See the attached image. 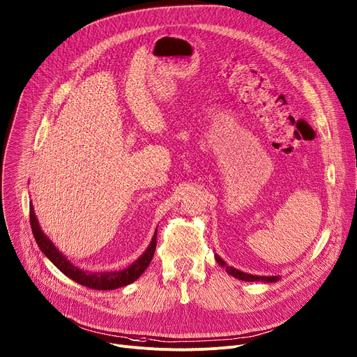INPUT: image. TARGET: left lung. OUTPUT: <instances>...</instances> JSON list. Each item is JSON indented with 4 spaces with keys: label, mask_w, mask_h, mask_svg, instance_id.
Listing matches in <instances>:
<instances>
[{
    "label": "left lung",
    "mask_w": 357,
    "mask_h": 357,
    "mask_svg": "<svg viewBox=\"0 0 357 357\" xmlns=\"http://www.w3.org/2000/svg\"><path fill=\"white\" fill-rule=\"evenodd\" d=\"M215 259H217V263H218L221 267H225V270H227V273H228L229 275H232V277H235V278H240V280H243V281H266V282H273V281H277V280H278L277 275H273V277H261V275H259V277H258V275H252V274H247V273L238 271V270H235L234 267H228L218 255H215Z\"/></svg>",
    "instance_id": "1"
}]
</instances>
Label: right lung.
<instances>
[{
    "label": "right lung",
    "instance_id": "right-lung-1",
    "mask_svg": "<svg viewBox=\"0 0 357 357\" xmlns=\"http://www.w3.org/2000/svg\"><path fill=\"white\" fill-rule=\"evenodd\" d=\"M30 225L33 229L36 243L38 244L40 250L45 254V257L49 258L63 274H66L71 280H75L76 282L82 284V286H86L93 290H114V289L123 287V286H128V284L133 282L148 268L149 263L152 261V257L155 254V248H156V234L158 232H155L153 240H152L151 245L148 247V250L142 254L140 258L136 259L130 267L125 268L123 271L87 273V271H82L80 268L71 264L70 261H67V258L43 234L31 205H30Z\"/></svg>",
    "mask_w": 357,
    "mask_h": 357
}]
</instances>
